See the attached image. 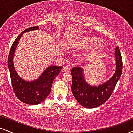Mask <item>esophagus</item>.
<instances>
[{
	"mask_svg": "<svg viewBox=\"0 0 133 133\" xmlns=\"http://www.w3.org/2000/svg\"><path fill=\"white\" fill-rule=\"evenodd\" d=\"M64 71H65V72H69L71 71V68L68 66V65L64 67Z\"/></svg>",
	"mask_w": 133,
	"mask_h": 133,
	"instance_id": "obj_1",
	"label": "esophagus"
}]
</instances>
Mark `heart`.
<instances>
[{
    "label": "heart",
    "mask_w": 133,
    "mask_h": 133,
    "mask_svg": "<svg viewBox=\"0 0 133 133\" xmlns=\"http://www.w3.org/2000/svg\"><path fill=\"white\" fill-rule=\"evenodd\" d=\"M100 45V40L98 38L92 39L90 37H85L80 39L77 42V45L79 48H84L88 46L89 50H94L97 48Z\"/></svg>",
    "instance_id": "obj_1"
}]
</instances>
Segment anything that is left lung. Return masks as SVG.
Here are the masks:
<instances>
[{
  "label": "left lung",
  "instance_id": "obj_1",
  "mask_svg": "<svg viewBox=\"0 0 133 133\" xmlns=\"http://www.w3.org/2000/svg\"><path fill=\"white\" fill-rule=\"evenodd\" d=\"M116 69L109 81L97 86L89 85L84 77L83 69L74 67L72 69L71 89L73 96L79 103L86 108H94L104 104L113 92L123 71V60L119 47L115 49Z\"/></svg>",
  "mask_w": 133,
  "mask_h": 133
}]
</instances>
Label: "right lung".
Wrapping results in <instances>:
<instances>
[{"label": "right lung", "instance_id": "obj_1", "mask_svg": "<svg viewBox=\"0 0 133 133\" xmlns=\"http://www.w3.org/2000/svg\"><path fill=\"white\" fill-rule=\"evenodd\" d=\"M37 29H39L38 26L31 27L20 34L12 45L7 61L14 92L21 101L30 105L38 104L46 98L51 92L54 79L62 68L54 65L49 67L39 78L30 82L24 81L17 74L14 67L13 57L18 42L24 32Z\"/></svg>", "mask_w": 133, "mask_h": 133}]
</instances>
